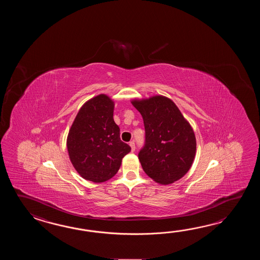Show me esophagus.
I'll return each mask as SVG.
<instances>
[{
  "mask_svg": "<svg viewBox=\"0 0 260 260\" xmlns=\"http://www.w3.org/2000/svg\"><path fill=\"white\" fill-rule=\"evenodd\" d=\"M129 145H130V147H131V150L134 152V151L136 150V145H135V142H134V141H131V142L129 143Z\"/></svg>",
  "mask_w": 260,
  "mask_h": 260,
  "instance_id": "1",
  "label": "esophagus"
}]
</instances>
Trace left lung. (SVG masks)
Masks as SVG:
<instances>
[{"mask_svg": "<svg viewBox=\"0 0 260 260\" xmlns=\"http://www.w3.org/2000/svg\"><path fill=\"white\" fill-rule=\"evenodd\" d=\"M143 118L145 144L138 153L144 172L154 181L171 184L184 177L196 152L193 130L177 105L162 95L133 100Z\"/></svg>", "mask_w": 260, "mask_h": 260, "instance_id": "obj_1", "label": "left lung"}]
</instances>
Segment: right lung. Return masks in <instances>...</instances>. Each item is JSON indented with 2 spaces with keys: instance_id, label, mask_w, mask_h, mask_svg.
Masks as SVG:
<instances>
[{
  "instance_id": "1",
  "label": "right lung",
  "mask_w": 260,
  "mask_h": 260,
  "mask_svg": "<svg viewBox=\"0 0 260 260\" xmlns=\"http://www.w3.org/2000/svg\"><path fill=\"white\" fill-rule=\"evenodd\" d=\"M114 102L104 94L88 100L80 109L67 138L72 166L81 177L104 182L115 176L122 158L130 152L120 138L113 120Z\"/></svg>"
}]
</instances>
